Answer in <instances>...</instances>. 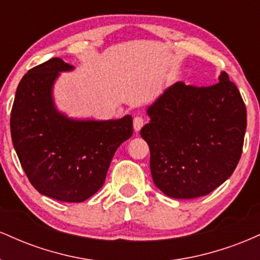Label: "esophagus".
Segmentation results:
<instances>
[{
    "instance_id": "1",
    "label": "esophagus",
    "mask_w": 260,
    "mask_h": 260,
    "mask_svg": "<svg viewBox=\"0 0 260 260\" xmlns=\"http://www.w3.org/2000/svg\"><path fill=\"white\" fill-rule=\"evenodd\" d=\"M144 126V118L142 117V116H136V117L133 118V128L136 132H139L140 129H142V127Z\"/></svg>"
}]
</instances>
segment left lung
Listing matches in <instances>:
<instances>
[{"mask_svg": "<svg viewBox=\"0 0 260 260\" xmlns=\"http://www.w3.org/2000/svg\"><path fill=\"white\" fill-rule=\"evenodd\" d=\"M140 136L150 149L153 181L175 199L207 196L235 171L242 154L247 111L226 72L210 86L177 82L147 110Z\"/></svg>", "mask_w": 260, "mask_h": 260, "instance_id": "1", "label": "left lung"}]
</instances>
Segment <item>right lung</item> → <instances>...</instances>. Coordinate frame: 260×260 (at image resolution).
<instances>
[{"mask_svg": "<svg viewBox=\"0 0 260 260\" xmlns=\"http://www.w3.org/2000/svg\"><path fill=\"white\" fill-rule=\"evenodd\" d=\"M73 66L55 57L28 71L18 85L11 136L32 187L59 202L80 203L103 187L117 148L133 134L132 116L73 120L56 109L53 83Z\"/></svg>", "mask_w": 260, "mask_h": 260, "instance_id": "obj_1", "label": "right lung"}]
</instances>
